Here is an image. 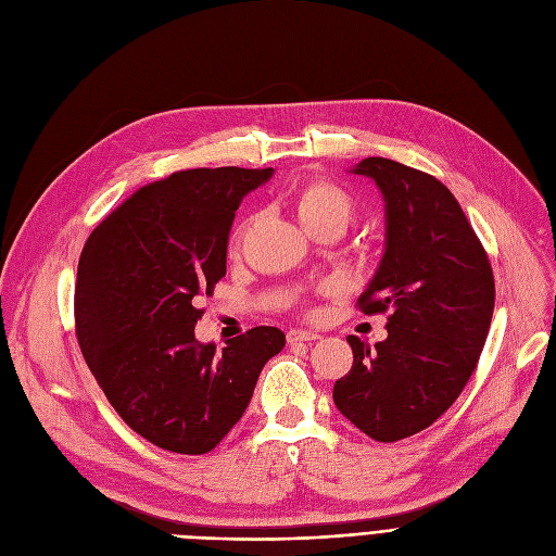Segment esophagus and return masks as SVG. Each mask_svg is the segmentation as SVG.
<instances>
[{
	"instance_id": "1",
	"label": "esophagus",
	"mask_w": 556,
	"mask_h": 556,
	"mask_svg": "<svg viewBox=\"0 0 556 556\" xmlns=\"http://www.w3.org/2000/svg\"><path fill=\"white\" fill-rule=\"evenodd\" d=\"M321 334H316L312 330H289L287 341L289 343H301V341H316Z\"/></svg>"
}]
</instances>
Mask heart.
<instances>
[{
    "instance_id": "1",
    "label": "heart",
    "mask_w": 556,
    "mask_h": 556,
    "mask_svg": "<svg viewBox=\"0 0 556 556\" xmlns=\"http://www.w3.org/2000/svg\"><path fill=\"white\" fill-rule=\"evenodd\" d=\"M296 215L309 232L326 226L346 228L355 215V205H353V199L341 188H337V185L328 180H316L305 185V188L296 194ZM242 235L244 230L235 235L232 253H237V249H240Z\"/></svg>"
}]
</instances>
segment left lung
<instances>
[{
    "instance_id": "left-lung-1",
    "label": "left lung",
    "mask_w": 556,
    "mask_h": 556,
    "mask_svg": "<svg viewBox=\"0 0 556 556\" xmlns=\"http://www.w3.org/2000/svg\"><path fill=\"white\" fill-rule=\"evenodd\" d=\"M384 201V253L359 296L364 314L391 312L371 349L346 337L351 371L334 382L337 409L376 441H401L451 407L478 366L495 285L462 205L441 180L389 157H364Z\"/></svg>"
}]
</instances>
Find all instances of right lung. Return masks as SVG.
<instances>
[{
  "instance_id": "obj_1",
  "label": "right lung",
  "mask_w": 556,
  "mask_h": 556,
  "mask_svg": "<svg viewBox=\"0 0 556 556\" xmlns=\"http://www.w3.org/2000/svg\"><path fill=\"white\" fill-rule=\"evenodd\" d=\"M271 176V167L176 172L113 210L81 251L78 346L126 426L165 451H213L285 346L271 326L228 339L222 351L194 337L199 296L226 276L235 210Z\"/></svg>"
}]
</instances>
